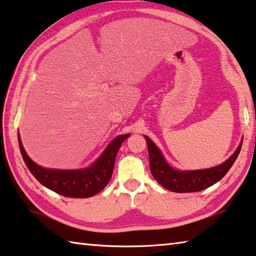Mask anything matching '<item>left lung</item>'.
I'll use <instances>...</instances> for the list:
<instances>
[{
  "mask_svg": "<svg viewBox=\"0 0 256 256\" xmlns=\"http://www.w3.org/2000/svg\"><path fill=\"white\" fill-rule=\"evenodd\" d=\"M144 138L148 144L150 170L154 178L164 188L176 193L198 192L219 182L235 162L242 144L240 142L232 157L219 166L198 170H177L164 160L157 146L146 136Z\"/></svg>",
  "mask_w": 256,
  "mask_h": 256,
  "instance_id": "8db88e82",
  "label": "left lung"
}]
</instances>
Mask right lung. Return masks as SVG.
Masks as SVG:
<instances>
[{
	"label": "right lung",
	"mask_w": 256,
	"mask_h": 256,
	"mask_svg": "<svg viewBox=\"0 0 256 256\" xmlns=\"http://www.w3.org/2000/svg\"><path fill=\"white\" fill-rule=\"evenodd\" d=\"M128 136L130 134H123L115 138L92 166L78 170H50L38 166L26 154L19 136L18 140L21 154L28 170L40 184L63 196L84 198L94 196L105 188L110 180L120 146Z\"/></svg>",
	"instance_id": "add662e5"
}]
</instances>
